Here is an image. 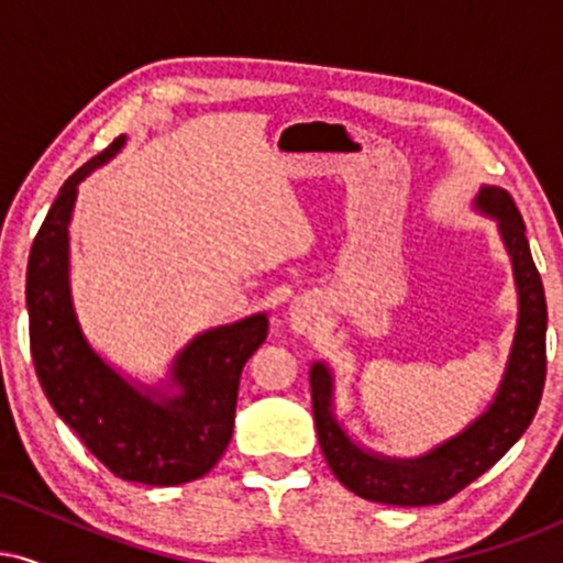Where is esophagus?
<instances>
[{"instance_id":"esophagus-1","label":"esophagus","mask_w":563,"mask_h":563,"mask_svg":"<svg viewBox=\"0 0 563 563\" xmlns=\"http://www.w3.org/2000/svg\"><path fill=\"white\" fill-rule=\"evenodd\" d=\"M309 320H312V314H309L307 303H294L290 307V322H294V328L303 331V328H309Z\"/></svg>"}]
</instances>
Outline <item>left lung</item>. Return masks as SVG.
<instances>
[{"label": "left lung", "mask_w": 563, "mask_h": 563, "mask_svg": "<svg viewBox=\"0 0 563 563\" xmlns=\"http://www.w3.org/2000/svg\"><path fill=\"white\" fill-rule=\"evenodd\" d=\"M474 209L497 224L516 286V331L500 384L479 416L455 437L416 457H391L354 442L335 416V376L322 360L309 367L320 450L335 479L354 495L386 506H437L493 468L519 442L538 412L545 386V290L519 209L506 190L482 185Z\"/></svg>", "instance_id": "obj_1"}]
</instances>
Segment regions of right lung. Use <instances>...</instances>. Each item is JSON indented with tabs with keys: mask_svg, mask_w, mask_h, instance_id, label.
<instances>
[{
	"mask_svg": "<svg viewBox=\"0 0 563 563\" xmlns=\"http://www.w3.org/2000/svg\"><path fill=\"white\" fill-rule=\"evenodd\" d=\"M111 147L63 183L25 269L31 357L49 405L119 479L174 487L200 479L228 450L243 365L264 344V312L192 335L169 373L151 386L108 363L81 331L70 288V219L79 185L106 166Z\"/></svg>",
	"mask_w": 563,
	"mask_h": 563,
	"instance_id": "right-lung-1",
	"label": "right lung"
}]
</instances>
